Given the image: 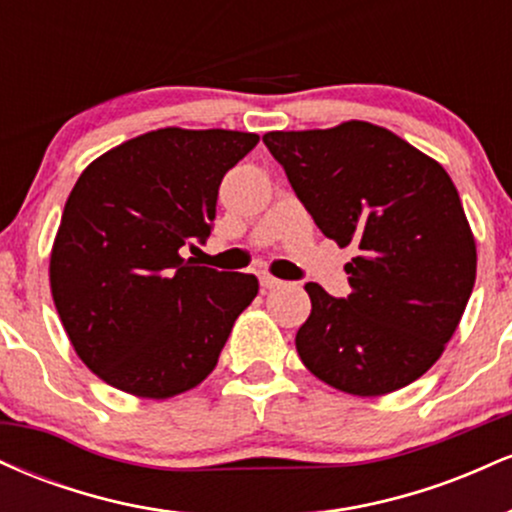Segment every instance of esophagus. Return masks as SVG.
Wrapping results in <instances>:
<instances>
[{"mask_svg": "<svg viewBox=\"0 0 512 512\" xmlns=\"http://www.w3.org/2000/svg\"><path fill=\"white\" fill-rule=\"evenodd\" d=\"M260 284H262V289H276V286H281V279H276V276H272V274H262L260 276Z\"/></svg>", "mask_w": 512, "mask_h": 512, "instance_id": "1", "label": "esophagus"}]
</instances>
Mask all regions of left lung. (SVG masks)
<instances>
[{
    "mask_svg": "<svg viewBox=\"0 0 512 512\" xmlns=\"http://www.w3.org/2000/svg\"><path fill=\"white\" fill-rule=\"evenodd\" d=\"M317 228L339 248L349 298L305 284L303 366L334 390L380 397L443 356L477 279V243L436 158L373 122L262 137Z\"/></svg>",
    "mask_w": 512,
    "mask_h": 512,
    "instance_id": "1",
    "label": "left lung"
}]
</instances>
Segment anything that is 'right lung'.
Returning <instances> with one entry per match:
<instances>
[{
  "mask_svg": "<svg viewBox=\"0 0 512 512\" xmlns=\"http://www.w3.org/2000/svg\"><path fill=\"white\" fill-rule=\"evenodd\" d=\"M260 137L163 127L86 166L50 252V291L76 356L103 383L144 399L192 390L216 368L255 274L185 260L216 219L223 175Z\"/></svg>",
  "mask_w": 512,
  "mask_h": 512,
  "instance_id": "add662e5",
  "label": "right lung"
}]
</instances>
